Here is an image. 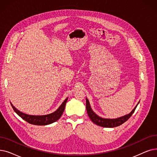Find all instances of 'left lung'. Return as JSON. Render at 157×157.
<instances>
[{
    "mask_svg": "<svg viewBox=\"0 0 157 157\" xmlns=\"http://www.w3.org/2000/svg\"><path fill=\"white\" fill-rule=\"evenodd\" d=\"M139 102L140 101H139L137 105L135 106V107L133 109V110L130 113L124 115V116H122L116 119H106L99 117V115H98L92 110L89 103V101H88L87 98H86V108L88 116H89L90 120L94 124L105 128H114L123 124L124 122H125L132 116V114L134 113L136 108H137V105H139Z\"/></svg>",
    "mask_w": 157,
    "mask_h": 157,
    "instance_id": "1",
    "label": "left lung"
}]
</instances>
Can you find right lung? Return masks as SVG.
I'll list each match as a JSON object with an SVG mask.
<instances>
[{
	"label": "right lung",
	"mask_w": 157,
	"mask_h": 157,
	"mask_svg": "<svg viewBox=\"0 0 157 157\" xmlns=\"http://www.w3.org/2000/svg\"><path fill=\"white\" fill-rule=\"evenodd\" d=\"M67 100H68V98L65 99V100L63 102V103L60 105V106L55 112H54L49 114L43 115H33L24 113L18 110V109H17L12 105L11 103H10L14 111L19 115L20 117L23 119L24 120H25L26 122H28L29 123L34 125L45 126V125H48L53 123V122H56L61 117L65 110V105Z\"/></svg>",
	"instance_id": "obj_1"
}]
</instances>
